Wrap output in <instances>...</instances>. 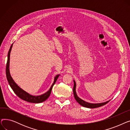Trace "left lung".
Instances as JSON below:
<instances>
[{
    "label": "left lung",
    "mask_w": 130,
    "mask_h": 130,
    "mask_svg": "<svg viewBox=\"0 0 130 130\" xmlns=\"http://www.w3.org/2000/svg\"><path fill=\"white\" fill-rule=\"evenodd\" d=\"M73 93H74V98H75V100H76V101L78 102V103L80 105L83 106L84 107H87V108H94L99 107H100V106H102L105 105L106 104H107L108 103L109 101H107L106 102H104V103L93 104V103H88V102H86L83 101V100L80 99V98H79V97L77 96V95L76 94V83H75V82L74 80Z\"/></svg>",
    "instance_id": "obj_1"
}]
</instances>
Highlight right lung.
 <instances>
[{
	"mask_svg": "<svg viewBox=\"0 0 130 130\" xmlns=\"http://www.w3.org/2000/svg\"><path fill=\"white\" fill-rule=\"evenodd\" d=\"M13 44L11 45L10 49L9 50L8 53V59H7V64H6V77L7 79L8 80V82L9 83V84L11 88H12V90L14 92V93L17 95V96L20 98L21 99L28 102H30V103H42V102L45 101L48 98H49L50 96V94L51 93V91L52 90V88L53 85L55 84V83H56V82L58 78L59 75H57L54 78V83L51 86L50 89L49 91L45 93L44 94H42L41 95H39V96H32V95H30L28 93H27L26 92L24 91L21 88H20L15 82L12 79V77L10 76V72H9V60H10V52L11 50V48L12 47Z\"/></svg>",
	"mask_w": 130,
	"mask_h": 130,
	"instance_id": "1",
	"label": "right lung"
}]
</instances>
